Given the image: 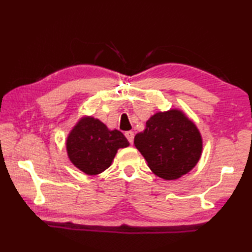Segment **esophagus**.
Instances as JSON below:
<instances>
[{
  "instance_id": "obj_1",
  "label": "esophagus",
  "mask_w": 252,
  "mask_h": 252,
  "mask_svg": "<svg viewBox=\"0 0 252 252\" xmlns=\"http://www.w3.org/2000/svg\"><path fill=\"white\" fill-rule=\"evenodd\" d=\"M125 135L127 138V141H129V143L133 144V141H134V133H133L132 131H127V132H126Z\"/></svg>"
}]
</instances>
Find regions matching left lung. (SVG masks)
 Here are the masks:
<instances>
[{"label":"left lung","instance_id":"8db88e82","mask_svg":"<svg viewBox=\"0 0 252 252\" xmlns=\"http://www.w3.org/2000/svg\"><path fill=\"white\" fill-rule=\"evenodd\" d=\"M134 145L153 172L164 180H175L189 172L202 151L196 126L175 109L154 115L144 132L135 135Z\"/></svg>","mask_w":252,"mask_h":252}]
</instances>
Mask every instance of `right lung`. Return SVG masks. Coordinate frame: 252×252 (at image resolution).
Listing matches in <instances>:
<instances>
[{
    "label": "right lung",
    "mask_w": 252,
    "mask_h": 252,
    "mask_svg": "<svg viewBox=\"0 0 252 252\" xmlns=\"http://www.w3.org/2000/svg\"><path fill=\"white\" fill-rule=\"evenodd\" d=\"M66 145L71 162L84 173L95 175L109 168L118 149L127 147L129 142L120 131H109L99 120L83 118L69 134Z\"/></svg>",
    "instance_id": "obj_1"
}]
</instances>
